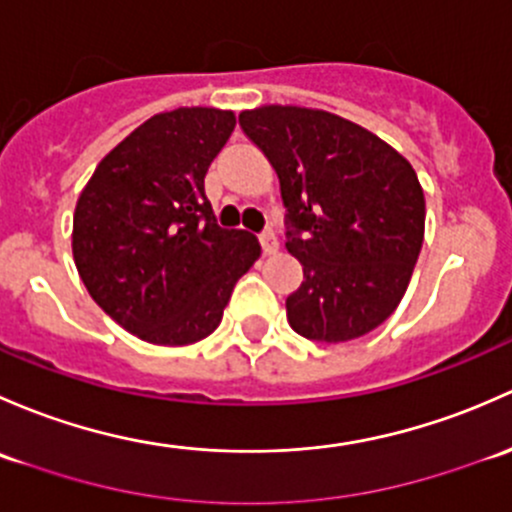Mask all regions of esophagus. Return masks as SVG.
Segmentation results:
<instances>
[{"label": "esophagus", "mask_w": 512, "mask_h": 512, "mask_svg": "<svg viewBox=\"0 0 512 512\" xmlns=\"http://www.w3.org/2000/svg\"><path fill=\"white\" fill-rule=\"evenodd\" d=\"M258 241H261V246H263V254H268V256H271V254H276V251H278V246H281V244H278V236L273 234L271 229H266V231H263V234L258 236Z\"/></svg>", "instance_id": "34e87169"}]
</instances>
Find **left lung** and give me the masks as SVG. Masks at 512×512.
Listing matches in <instances>:
<instances>
[{
    "mask_svg": "<svg viewBox=\"0 0 512 512\" xmlns=\"http://www.w3.org/2000/svg\"><path fill=\"white\" fill-rule=\"evenodd\" d=\"M239 125L281 179L286 249L303 266L288 323L318 342L367 335L397 310L424 241V189L382 138L328 110L261 105Z\"/></svg>",
    "mask_w": 512,
    "mask_h": 512,
    "instance_id": "1",
    "label": "left lung"
}]
</instances>
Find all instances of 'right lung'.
<instances>
[{
    "instance_id": "add662e5",
    "label": "right lung",
    "mask_w": 512,
    "mask_h": 512,
    "mask_svg": "<svg viewBox=\"0 0 512 512\" xmlns=\"http://www.w3.org/2000/svg\"><path fill=\"white\" fill-rule=\"evenodd\" d=\"M234 125L219 108L152 115L98 162L76 202L71 246L83 286L152 345L212 335L236 281L261 256L254 234L221 229L204 194Z\"/></svg>"
}]
</instances>
